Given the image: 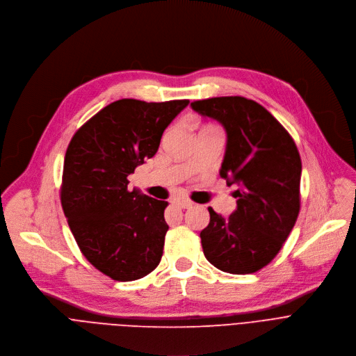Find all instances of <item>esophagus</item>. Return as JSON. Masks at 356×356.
Listing matches in <instances>:
<instances>
[{
	"instance_id": "obj_1",
	"label": "esophagus",
	"mask_w": 356,
	"mask_h": 356,
	"mask_svg": "<svg viewBox=\"0 0 356 356\" xmlns=\"http://www.w3.org/2000/svg\"><path fill=\"white\" fill-rule=\"evenodd\" d=\"M178 206L182 207V209H191L193 206V202H191L188 199H182V200L178 202Z\"/></svg>"
}]
</instances>
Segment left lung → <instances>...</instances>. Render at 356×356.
<instances>
[{
    "label": "left lung",
    "instance_id": "8db88e82",
    "mask_svg": "<svg viewBox=\"0 0 356 356\" xmlns=\"http://www.w3.org/2000/svg\"><path fill=\"white\" fill-rule=\"evenodd\" d=\"M191 106L225 127L220 177L238 185L237 209L229 218L209 207L210 222L200 232L203 254L223 272H257L276 257L299 216L298 147L285 127L252 99L218 97Z\"/></svg>",
    "mask_w": 356,
    "mask_h": 356
}]
</instances>
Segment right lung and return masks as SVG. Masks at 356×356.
I'll use <instances>...</instances> for the list:
<instances>
[{
    "instance_id": "right-lung-1",
    "label": "right lung",
    "mask_w": 356,
    "mask_h": 356,
    "mask_svg": "<svg viewBox=\"0 0 356 356\" xmlns=\"http://www.w3.org/2000/svg\"><path fill=\"white\" fill-rule=\"evenodd\" d=\"M188 99H119L71 138L64 157L61 206L84 257L106 276L149 275L163 257L167 202L127 189V177L152 159Z\"/></svg>"
}]
</instances>
